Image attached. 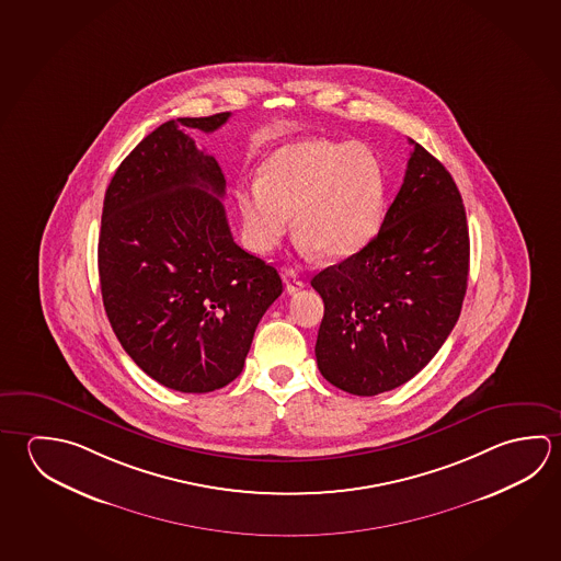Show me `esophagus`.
<instances>
[{"mask_svg": "<svg viewBox=\"0 0 561 561\" xmlns=\"http://www.w3.org/2000/svg\"><path fill=\"white\" fill-rule=\"evenodd\" d=\"M282 277H284V284L285 289H287V294H297L299 289H304L305 287L304 277L299 276V274L294 272V270H285L284 274H282Z\"/></svg>", "mask_w": 561, "mask_h": 561, "instance_id": "esophagus-1", "label": "esophagus"}]
</instances>
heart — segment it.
Here are the masks:
<instances>
[{
	"instance_id": "b5f03b06",
	"label": "heart",
	"mask_w": 561,
	"mask_h": 561,
	"mask_svg": "<svg viewBox=\"0 0 561 561\" xmlns=\"http://www.w3.org/2000/svg\"><path fill=\"white\" fill-rule=\"evenodd\" d=\"M256 183L238 188L248 244L270 252L289 215L305 252L331 260L354 256L373 240L386 205L382 159L366 144L301 138L267 156Z\"/></svg>"
}]
</instances>
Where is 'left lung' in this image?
I'll use <instances>...</instances> for the list:
<instances>
[{
	"mask_svg": "<svg viewBox=\"0 0 561 561\" xmlns=\"http://www.w3.org/2000/svg\"><path fill=\"white\" fill-rule=\"evenodd\" d=\"M413 146L400 193L366 247L311 279L324 314L314 356L324 380L354 396L408 382L461 314L469 228L442 161Z\"/></svg>",
	"mask_w": 561,
	"mask_h": 561,
	"instance_id": "8db88e82",
	"label": "left lung"
}]
</instances>
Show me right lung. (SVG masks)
Masks as SVG:
<instances>
[{
  "label": "right lung",
  "instance_id": "obj_1",
  "mask_svg": "<svg viewBox=\"0 0 561 561\" xmlns=\"http://www.w3.org/2000/svg\"><path fill=\"white\" fill-rule=\"evenodd\" d=\"M228 118L161 124L119 163L102 208L99 276L110 324L131 360L178 392L232 382L284 291L276 267L234 242L220 165L185 134H210Z\"/></svg>",
  "mask_w": 561,
  "mask_h": 561
}]
</instances>
